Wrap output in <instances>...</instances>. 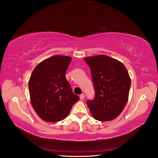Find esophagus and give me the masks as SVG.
Returning <instances> with one entry per match:
<instances>
[{
    "label": "esophagus",
    "mask_w": 158,
    "mask_h": 158,
    "mask_svg": "<svg viewBox=\"0 0 158 158\" xmlns=\"http://www.w3.org/2000/svg\"><path fill=\"white\" fill-rule=\"evenodd\" d=\"M79 97H80V99H81V100H83V99H84V98H85V94H84V93H82L81 94Z\"/></svg>",
    "instance_id": "34e87169"
}]
</instances>
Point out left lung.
<instances>
[{
	"mask_svg": "<svg viewBox=\"0 0 158 158\" xmlns=\"http://www.w3.org/2000/svg\"><path fill=\"white\" fill-rule=\"evenodd\" d=\"M91 69L94 98L87 104L92 115L99 121L116 118L127 105L131 85L128 71L119 61L104 55L84 59Z\"/></svg>",
	"mask_w": 158,
	"mask_h": 158,
	"instance_id": "1",
	"label": "left lung"
}]
</instances>
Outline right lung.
Returning a JSON list of instances; mask_svg holds the SVG:
<instances>
[{"label": "right lung", "mask_w": 158, "mask_h": 158, "mask_svg": "<svg viewBox=\"0 0 158 158\" xmlns=\"http://www.w3.org/2000/svg\"><path fill=\"white\" fill-rule=\"evenodd\" d=\"M71 57L54 56L35 67L28 83L30 101L43 120L56 123L66 118L79 97L65 77Z\"/></svg>", "instance_id": "right-lung-1"}]
</instances>
